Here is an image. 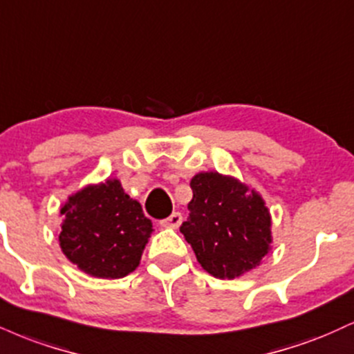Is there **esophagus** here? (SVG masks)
Wrapping results in <instances>:
<instances>
[{
  "instance_id": "1",
  "label": "esophagus",
  "mask_w": 354,
  "mask_h": 354,
  "mask_svg": "<svg viewBox=\"0 0 354 354\" xmlns=\"http://www.w3.org/2000/svg\"><path fill=\"white\" fill-rule=\"evenodd\" d=\"M181 221H183V216L180 214V212H173V214L169 216V218H166V219L161 221V225H165V227L178 229V227H180Z\"/></svg>"
}]
</instances>
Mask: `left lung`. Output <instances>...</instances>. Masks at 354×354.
Segmentation results:
<instances>
[{"mask_svg":"<svg viewBox=\"0 0 354 354\" xmlns=\"http://www.w3.org/2000/svg\"><path fill=\"white\" fill-rule=\"evenodd\" d=\"M189 218L180 231L207 274L232 280L270 252L272 214L266 199L239 178L201 171L191 180Z\"/></svg>","mask_w":354,"mask_h":354,"instance_id":"obj_1","label":"left lung"}]
</instances>
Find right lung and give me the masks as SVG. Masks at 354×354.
<instances>
[{
    "label": "right lung",
    "instance_id": "add662e5",
    "mask_svg": "<svg viewBox=\"0 0 354 354\" xmlns=\"http://www.w3.org/2000/svg\"><path fill=\"white\" fill-rule=\"evenodd\" d=\"M59 245L84 274L122 279L140 266L153 223L117 178L87 185L61 206Z\"/></svg>",
    "mask_w": 354,
    "mask_h": 354
}]
</instances>
